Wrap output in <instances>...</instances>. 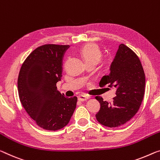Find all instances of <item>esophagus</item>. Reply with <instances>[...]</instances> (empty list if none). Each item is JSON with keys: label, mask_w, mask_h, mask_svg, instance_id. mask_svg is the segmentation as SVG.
Segmentation results:
<instances>
[{"label": "esophagus", "mask_w": 160, "mask_h": 160, "mask_svg": "<svg viewBox=\"0 0 160 160\" xmlns=\"http://www.w3.org/2000/svg\"><path fill=\"white\" fill-rule=\"evenodd\" d=\"M88 99V97L87 95H79L78 96V100L83 102V101L87 100Z\"/></svg>", "instance_id": "34e87169"}]
</instances>
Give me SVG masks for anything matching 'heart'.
<instances>
[{
	"instance_id": "obj_1",
	"label": "heart",
	"mask_w": 160,
	"mask_h": 160,
	"mask_svg": "<svg viewBox=\"0 0 160 160\" xmlns=\"http://www.w3.org/2000/svg\"><path fill=\"white\" fill-rule=\"evenodd\" d=\"M80 53L87 63H97L102 58V51L99 46L94 43H88L81 48Z\"/></svg>"
}]
</instances>
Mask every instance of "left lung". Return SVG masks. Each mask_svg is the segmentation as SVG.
Listing matches in <instances>:
<instances>
[{
  "mask_svg": "<svg viewBox=\"0 0 160 160\" xmlns=\"http://www.w3.org/2000/svg\"><path fill=\"white\" fill-rule=\"evenodd\" d=\"M111 72L99 82L117 88L116 97L109 103L99 96L100 109L96 118L108 127H117L129 122L139 111L145 92V74L139 58L131 48L120 44L110 66Z\"/></svg>",
  "mask_w": 160,
  "mask_h": 160,
  "instance_id": "8db88e82",
  "label": "left lung"
}]
</instances>
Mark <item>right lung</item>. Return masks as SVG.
I'll return each mask as SVG.
<instances>
[{
	"label": "right lung",
	"mask_w": 160,
	"mask_h": 160,
	"mask_svg": "<svg viewBox=\"0 0 160 160\" xmlns=\"http://www.w3.org/2000/svg\"><path fill=\"white\" fill-rule=\"evenodd\" d=\"M68 45L44 44L28 55L18 78L19 99L38 127L56 131L69 122L77 97H66L57 90L62 77V58Z\"/></svg>",
	"instance_id": "obj_1"
}]
</instances>
